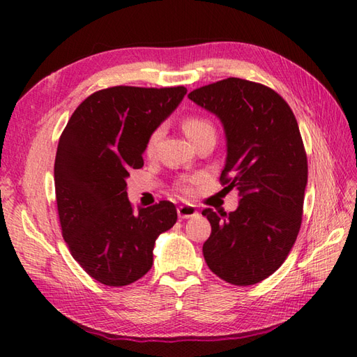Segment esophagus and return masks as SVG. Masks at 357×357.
I'll list each match as a JSON object with an SVG mask.
<instances>
[{
	"label": "esophagus",
	"instance_id": "obj_1",
	"mask_svg": "<svg viewBox=\"0 0 357 357\" xmlns=\"http://www.w3.org/2000/svg\"><path fill=\"white\" fill-rule=\"evenodd\" d=\"M198 215V210L192 204H183V206L178 207V216L181 219H188Z\"/></svg>",
	"mask_w": 357,
	"mask_h": 357
}]
</instances>
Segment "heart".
Wrapping results in <instances>:
<instances>
[{
  "mask_svg": "<svg viewBox=\"0 0 357 357\" xmlns=\"http://www.w3.org/2000/svg\"><path fill=\"white\" fill-rule=\"evenodd\" d=\"M181 126H183L184 133L187 135V138L192 142H195L196 139L201 138V136L206 133H215V127H213V124H211V121H208L204 116H199V115H190V116L184 118ZM159 138H161V128H155V130L150 132V135L147 136L146 146H144V151H146L147 155L153 153ZM198 183H199V178H196V176L183 178L176 183V190L183 195H190L195 190V185Z\"/></svg>",
  "mask_w": 357,
  "mask_h": 357,
  "instance_id": "b5f03b06",
  "label": "heart"
}]
</instances>
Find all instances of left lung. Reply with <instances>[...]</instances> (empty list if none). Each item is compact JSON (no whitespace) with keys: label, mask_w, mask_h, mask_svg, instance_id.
I'll list each match as a JSON object with an SVG mask.
<instances>
[{"label":"left lung","mask_w":357,"mask_h":357,"mask_svg":"<svg viewBox=\"0 0 357 357\" xmlns=\"http://www.w3.org/2000/svg\"><path fill=\"white\" fill-rule=\"evenodd\" d=\"M188 98L222 121L224 190L236 188L230 213L202 210L211 225L202 253L208 268L233 285H255L287 259L301 230L308 164L290 105L259 82L227 78Z\"/></svg>","instance_id":"left-lung-1"}]
</instances>
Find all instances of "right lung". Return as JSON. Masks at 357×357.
Returning <instances> with one entry per match:
<instances>
[{
	"label": "right lung",
	"mask_w": 357,
	"mask_h": 357,
	"mask_svg": "<svg viewBox=\"0 0 357 357\" xmlns=\"http://www.w3.org/2000/svg\"><path fill=\"white\" fill-rule=\"evenodd\" d=\"M185 93L184 86L98 90L61 133L55 158L61 233L73 259L98 282L124 287L141 279L153 265L156 238L176 222L170 201L135 211L126 179L144 165L150 132Z\"/></svg>",
	"instance_id": "obj_1"
}]
</instances>
